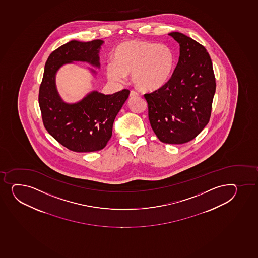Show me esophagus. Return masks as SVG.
I'll list each match as a JSON object with an SVG mask.
<instances>
[{
	"instance_id": "obj_1",
	"label": "esophagus",
	"mask_w": 258,
	"mask_h": 258,
	"mask_svg": "<svg viewBox=\"0 0 258 258\" xmlns=\"http://www.w3.org/2000/svg\"><path fill=\"white\" fill-rule=\"evenodd\" d=\"M139 95V93L138 92H136V91H131L130 96L131 97H138Z\"/></svg>"
}]
</instances>
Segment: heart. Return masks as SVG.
<instances>
[{"instance_id": "1", "label": "heart", "mask_w": 258, "mask_h": 258, "mask_svg": "<svg viewBox=\"0 0 258 258\" xmlns=\"http://www.w3.org/2000/svg\"><path fill=\"white\" fill-rule=\"evenodd\" d=\"M114 63H109L106 72L112 81H121L132 73L137 87L154 90L162 87L171 76L174 53L166 44L147 41H129L119 44L114 50Z\"/></svg>"}]
</instances>
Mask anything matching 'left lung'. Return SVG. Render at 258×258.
Segmentation results:
<instances>
[{"instance_id":"8db88e82","label":"left lung","mask_w":258,"mask_h":258,"mask_svg":"<svg viewBox=\"0 0 258 258\" xmlns=\"http://www.w3.org/2000/svg\"><path fill=\"white\" fill-rule=\"evenodd\" d=\"M169 35L179 43L178 62L162 87L144 96L158 139L182 144L196 139L209 122L216 79L209 53L201 44L182 33Z\"/></svg>"}]
</instances>
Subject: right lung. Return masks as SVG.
<instances>
[{
	"instance_id": "1",
	"label": "right lung",
	"mask_w": 258,
	"mask_h": 258,
	"mask_svg": "<svg viewBox=\"0 0 258 258\" xmlns=\"http://www.w3.org/2000/svg\"><path fill=\"white\" fill-rule=\"evenodd\" d=\"M103 43L101 40L70 41L53 51L45 64L38 98L43 125L53 139L74 152H94L106 146L114 119L130 93L127 89L111 95L94 91L72 104L58 95L55 85L57 70L73 61L99 67L98 52Z\"/></svg>"
}]
</instances>
